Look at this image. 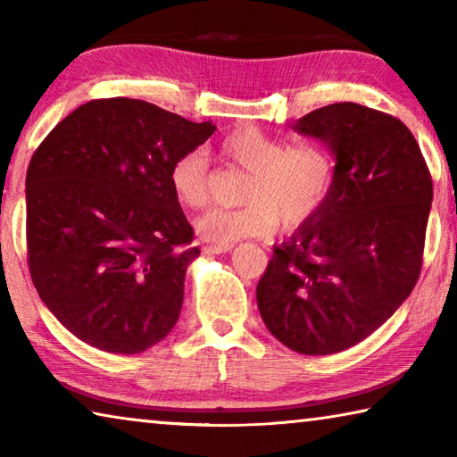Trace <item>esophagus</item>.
<instances>
[{
  "label": "esophagus",
  "instance_id": "obj_1",
  "mask_svg": "<svg viewBox=\"0 0 457 457\" xmlns=\"http://www.w3.org/2000/svg\"><path fill=\"white\" fill-rule=\"evenodd\" d=\"M231 247L234 245H215V244H210V245H205V253H226V252H229Z\"/></svg>",
  "mask_w": 457,
  "mask_h": 457
}]
</instances>
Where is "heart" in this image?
I'll list each match as a JSON object with an SVG mask.
<instances>
[{"label":"heart","instance_id":"1","mask_svg":"<svg viewBox=\"0 0 457 457\" xmlns=\"http://www.w3.org/2000/svg\"><path fill=\"white\" fill-rule=\"evenodd\" d=\"M221 154L247 171L244 207H210L195 220L201 239L234 245L239 239L270 236L282 223L298 228L327 204L337 181L332 153L319 143L286 145L282 138L252 125L221 138ZM169 183L175 197L189 207L207 199V157L201 151L181 154L171 165Z\"/></svg>","mask_w":457,"mask_h":457}]
</instances>
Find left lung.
<instances>
[{
	"mask_svg": "<svg viewBox=\"0 0 457 457\" xmlns=\"http://www.w3.org/2000/svg\"><path fill=\"white\" fill-rule=\"evenodd\" d=\"M294 130L328 146L337 181L322 210L274 245L258 311L288 349L332 354L367 338L411 294L433 183L411 130L391 114L335 103Z\"/></svg>",
	"mask_w": 457,
	"mask_h": 457,
	"instance_id": "1",
	"label": "left lung"
}]
</instances>
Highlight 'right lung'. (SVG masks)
<instances>
[{
    "instance_id": "1",
    "label": "right lung",
    "mask_w": 457,
    "mask_h": 457,
    "mask_svg": "<svg viewBox=\"0 0 457 457\" xmlns=\"http://www.w3.org/2000/svg\"><path fill=\"white\" fill-rule=\"evenodd\" d=\"M215 125L145 100H90L37 146L26 175L28 266L42 303L90 346L137 354L179 319L199 256L169 183Z\"/></svg>"
}]
</instances>
